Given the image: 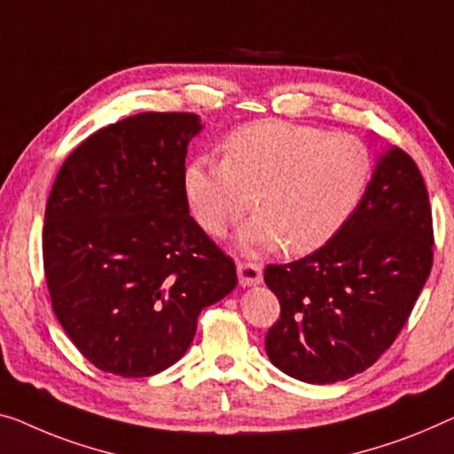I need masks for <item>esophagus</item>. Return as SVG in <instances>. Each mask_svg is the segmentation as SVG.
I'll use <instances>...</instances> for the list:
<instances>
[{
    "mask_svg": "<svg viewBox=\"0 0 454 454\" xmlns=\"http://www.w3.org/2000/svg\"><path fill=\"white\" fill-rule=\"evenodd\" d=\"M239 281L240 286H256L262 281V265L254 261L239 262Z\"/></svg>",
    "mask_w": 454,
    "mask_h": 454,
    "instance_id": "34e87169",
    "label": "esophagus"
}]
</instances>
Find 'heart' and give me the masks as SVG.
Returning <instances> with one entry per match:
<instances>
[{
	"mask_svg": "<svg viewBox=\"0 0 454 454\" xmlns=\"http://www.w3.org/2000/svg\"><path fill=\"white\" fill-rule=\"evenodd\" d=\"M224 159L200 154L187 162L185 195L209 234H224L253 206L242 228L247 247L308 254L333 239L361 201L373 154L361 138L324 128L259 120L234 130Z\"/></svg>",
	"mask_w": 454,
	"mask_h": 454,
	"instance_id": "heart-1",
	"label": "heart"
}]
</instances>
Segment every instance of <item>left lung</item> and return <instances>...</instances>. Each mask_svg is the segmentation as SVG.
I'll return each mask as SVG.
<instances>
[{"label": "left lung", "mask_w": 454, "mask_h": 454, "mask_svg": "<svg viewBox=\"0 0 454 454\" xmlns=\"http://www.w3.org/2000/svg\"><path fill=\"white\" fill-rule=\"evenodd\" d=\"M432 209L420 168L402 148L377 162L344 226L312 254L267 265L281 314L270 363L306 383H336L371 367L414 309L432 269Z\"/></svg>", "instance_id": "obj_1"}]
</instances>
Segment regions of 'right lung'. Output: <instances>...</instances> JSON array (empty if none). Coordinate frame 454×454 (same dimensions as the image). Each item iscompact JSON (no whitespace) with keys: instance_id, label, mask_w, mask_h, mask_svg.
Segmentation results:
<instances>
[{"instance_id":"right-lung-1","label":"right lung","mask_w":454,"mask_h":454,"mask_svg":"<svg viewBox=\"0 0 454 454\" xmlns=\"http://www.w3.org/2000/svg\"><path fill=\"white\" fill-rule=\"evenodd\" d=\"M187 112H142L65 159L44 212L52 312L91 364L151 377L177 363L198 316L236 287V265L189 215Z\"/></svg>"}]
</instances>
